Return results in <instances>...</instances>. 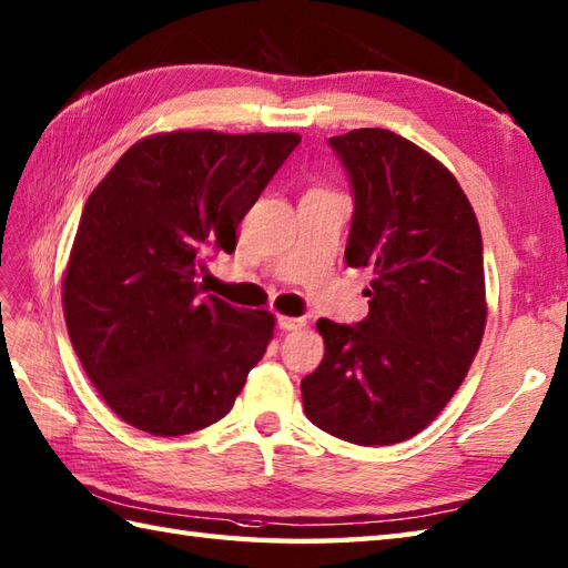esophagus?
I'll use <instances>...</instances> for the list:
<instances>
[{
  "instance_id": "esophagus-1",
  "label": "esophagus",
  "mask_w": 568,
  "mask_h": 568,
  "mask_svg": "<svg viewBox=\"0 0 568 568\" xmlns=\"http://www.w3.org/2000/svg\"><path fill=\"white\" fill-rule=\"evenodd\" d=\"M276 327H280V331H301V327H306V318L280 316L276 318Z\"/></svg>"
}]
</instances>
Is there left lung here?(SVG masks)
Segmentation results:
<instances>
[{
    "label": "left lung",
    "mask_w": 568,
    "mask_h": 568,
    "mask_svg": "<svg viewBox=\"0 0 568 568\" xmlns=\"http://www.w3.org/2000/svg\"><path fill=\"white\" fill-rule=\"evenodd\" d=\"M355 199L345 262L374 272L369 316L318 321L325 357L301 394L313 425L347 443L396 445L443 410L486 325L484 243L447 168L384 129L327 138Z\"/></svg>",
    "instance_id": "8db88e82"
}]
</instances>
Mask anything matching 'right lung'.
<instances>
[{
  "instance_id": "add662e5",
  "label": "right lung",
  "mask_w": 568,
  "mask_h": 568,
  "mask_svg": "<svg viewBox=\"0 0 568 568\" xmlns=\"http://www.w3.org/2000/svg\"><path fill=\"white\" fill-rule=\"evenodd\" d=\"M296 133L174 131L125 150L87 199L62 311L82 367L121 420L178 437L221 420L267 349L274 316L204 296L209 250L235 231Z\"/></svg>"
}]
</instances>
